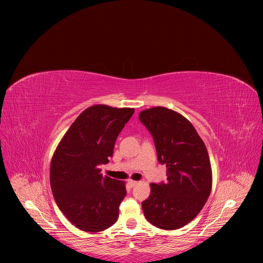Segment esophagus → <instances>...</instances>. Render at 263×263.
<instances>
[{"label": "esophagus", "mask_w": 263, "mask_h": 263, "mask_svg": "<svg viewBox=\"0 0 263 263\" xmlns=\"http://www.w3.org/2000/svg\"><path fill=\"white\" fill-rule=\"evenodd\" d=\"M128 184H129V186H130V187H133V186H135V185L137 184V181H134V180H129V181H128Z\"/></svg>", "instance_id": "obj_1"}]
</instances>
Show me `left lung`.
Returning a JSON list of instances; mask_svg holds the SVG:
<instances>
[{"label": "left lung", "mask_w": 263, "mask_h": 263, "mask_svg": "<svg viewBox=\"0 0 263 263\" xmlns=\"http://www.w3.org/2000/svg\"><path fill=\"white\" fill-rule=\"evenodd\" d=\"M141 122L154 137L158 161L166 165L167 182L151 183L142 202L144 215L154 226L175 230L185 226L202 209L212 189L208 150L193 124L173 109H144Z\"/></svg>", "instance_id": "obj_1"}]
</instances>
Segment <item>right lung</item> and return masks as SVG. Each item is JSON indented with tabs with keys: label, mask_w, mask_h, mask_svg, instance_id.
<instances>
[{
	"label": "right lung",
	"mask_w": 263,
	"mask_h": 263,
	"mask_svg": "<svg viewBox=\"0 0 263 263\" xmlns=\"http://www.w3.org/2000/svg\"><path fill=\"white\" fill-rule=\"evenodd\" d=\"M134 108L104 104L89 106L79 115L54 151L50 184L60 210L77 228L99 232L118 218L126 183L100 173L108 163L118 134Z\"/></svg>",
	"instance_id": "1"
}]
</instances>
